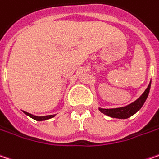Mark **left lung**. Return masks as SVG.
I'll return each mask as SVG.
<instances>
[{
    "mask_svg": "<svg viewBox=\"0 0 159 159\" xmlns=\"http://www.w3.org/2000/svg\"><path fill=\"white\" fill-rule=\"evenodd\" d=\"M150 85H151V80L148 84L146 90L143 92V94L139 97L137 100L132 102L131 104L126 106V107H118V108H111V109H105V108H98L101 113L104 115H108L112 118H118V119H127L131 117V115L136 114L139 109L144 105L145 101L147 99L149 89H150Z\"/></svg>",
    "mask_w": 159,
    "mask_h": 159,
    "instance_id": "1",
    "label": "left lung"
}]
</instances>
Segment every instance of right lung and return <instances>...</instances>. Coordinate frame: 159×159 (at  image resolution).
Listing matches in <instances>:
<instances>
[{
  "label": "right lung",
  "mask_w": 159,
  "mask_h": 159,
  "mask_svg": "<svg viewBox=\"0 0 159 159\" xmlns=\"http://www.w3.org/2000/svg\"><path fill=\"white\" fill-rule=\"evenodd\" d=\"M23 113L25 114V115H28L29 117H31L32 119H34V120H36V121H44V120H48V119H51L52 117H54L55 115H45V116H36V115H31V114H29L28 112H25V111H23Z\"/></svg>",
  "instance_id": "1"
}]
</instances>
